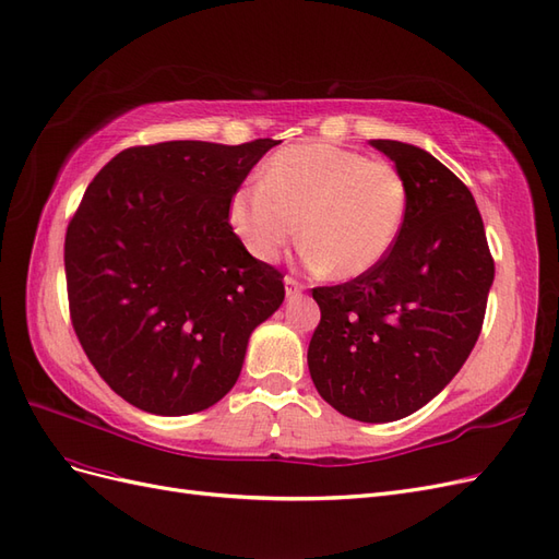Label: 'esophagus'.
Masks as SVG:
<instances>
[{
  "label": "esophagus",
  "instance_id": "obj_1",
  "mask_svg": "<svg viewBox=\"0 0 559 559\" xmlns=\"http://www.w3.org/2000/svg\"><path fill=\"white\" fill-rule=\"evenodd\" d=\"M301 290H305V285H301L297 278L293 276H285V295L288 297H297Z\"/></svg>",
  "mask_w": 559,
  "mask_h": 559
}]
</instances>
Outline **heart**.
<instances>
[{
  "mask_svg": "<svg viewBox=\"0 0 559 559\" xmlns=\"http://www.w3.org/2000/svg\"><path fill=\"white\" fill-rule=\"evenodd\" d=\"M405 213L401 170L325 142L276 152L262 182L236 189L227 205L231 231L254 260H278L301 234L305 264L337 278L362 276L384 262Z\"/></svg>",
  "mask_w": 559,
  "mask_h": 559,
  "instance_id": "1",
  "label": "heart"
}]
</instances>
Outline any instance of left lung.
<instances>
[{
	"label": "left lung",
	"instance_id": "1",
	"mask_svg": "<svg viewBox=\"0 0 559 559\" xmlns=\"http://www.w3.org/2000/svg\"><path fill=\"white\" fill-rule=\"evenodd\" d=\"M407 185L386 260L313 288L321 307L309 372L325 403L365 424L417 412L450 384L480 337L493 260L468 187L426 150L370 140Z\"/></svg>",
	"mask_w": 559,
	"mask_h": 559
}]
</instances>
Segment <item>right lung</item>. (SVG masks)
Listing matches in <instances>:
<instances>
[{
    "label": "right lung",
    "mask_w": 559,
    "mask_h": 559,
    "mask_svg": "<svg viewBox=\"0 0 559 559\" xmlns=\"http://www.w3.org/2000/svg\"><path fill=\"white\" fill-rule=\"evenodd\" d=\"M276 145L129 147L88 185L66 236L70 316L126 403L162 417L209 409L241 374L252 330L283 305V274L252 258L227 217Z\"/></svg>",
    "instance_id": "obj_1"
}]
</instances>
